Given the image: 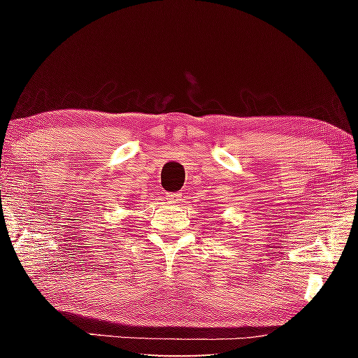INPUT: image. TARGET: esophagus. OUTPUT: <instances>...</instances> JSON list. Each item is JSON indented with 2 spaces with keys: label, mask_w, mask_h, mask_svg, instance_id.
I'll return each mask as SVG.
<instances>
[{
  "label": "esophagus",
  "mask_w": 358,
  "mask_h": 358,
  "mask_svg": "<svg viewBox=\"0 0 358 358\" xmlns=\"http://www.w3.org/2000/svg\"><path fill=\"white\" fill-rule=\"evenodd\" d=\"M166 199L171 203H178L181 201V194L180 192H167Z\"/></svg>",
  "instance_id": "esophagus-1"
}]
</instances>
